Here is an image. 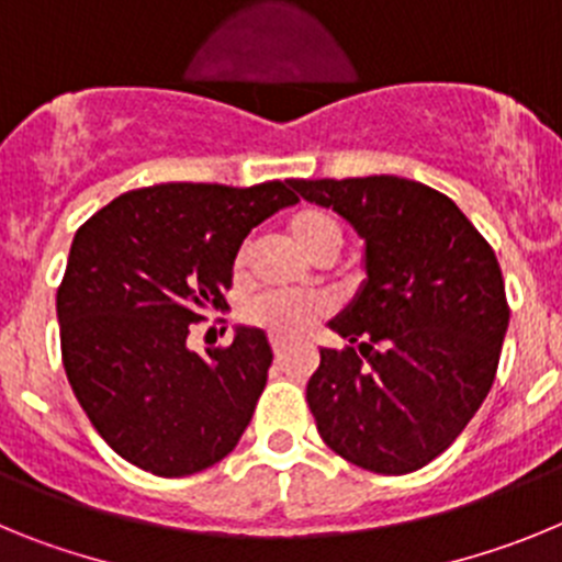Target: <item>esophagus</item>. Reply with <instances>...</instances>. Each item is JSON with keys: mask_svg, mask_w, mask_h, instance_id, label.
Returning <instances> with one entry per match:
<instances>
[{"mask_svg": "<svg viewBox=\"0 0 562 562\" xmlns=\"http://www.w3.org/2000/svg\"><path fill=\"white\" fill-rule=\"evenodd\" d=\"M272 351H276V357L278 360H281V357H284V351H286V342L281 340V337H272Z\"/></svg>", "mask_w": 562, "mask_h": 562, "instance_id": "esophagus-1", "label": "esophagus"}]
</instances>
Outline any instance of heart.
Listing matches in <instances>:
<instances>
[{"mask_svg": "<svg viewBox=\"0 0 562 562\" xmlns=\"http://www.w3.org/2000/svg\"><path fill=\"white\" fill-rule=\"evenodd\" d=\"M292 241L310 258L337 256L342 245L340 222L321 207H304L292 213L286 222ZM245 265V250H238L236 267ZM326 304L321 297L310 295H258L245 306V317L250 324L265 326L278 337H297L321 321Z\"/></svg>", "mask_w": 562, "mask_h": 562, "instance_id": "1", "label": "heart"}]
</instances>
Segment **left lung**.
<instances>
[{
    "label": "left lung",
    "mask_w": 562,
    "mask_h": 562,
    "mask_svg": "<svg viewBox=\"0 0 562 562\" xmlns=\"http://www.w3.org/2000/svg\"><path fill=\"white\" fill-rule=\"evenodd\" d=\"M362 245L360 290L329 321L306 385L321 439L351 464L405 475L459 439L493 389L509 310L498 258L450 196L394 173L292 180Z\"/></svg>",
    "instance_id": "8db88e82"
}]
</instances>
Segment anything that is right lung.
Listing matches in <instances>:
<instances>
[{
    "mask_svg": "<svg viewBox=\"0 0 562 562\" xmlns=\"http://www.w3.org/2000/svg\"><path fill=\"white\" fill-rule=\"evenodd\" d=\"M290 186L162 182L121 193L72 238L56 295L64 371L92 428L146 473H200L250 425L267 335L236 326L227 349L196 355L188 326L225 310L238 247L295 205Z\"/></svg>",
    "mask_w": 562,
    "mask_h": 562,
    "instance_id": "1",
    "label": "right lung"
}]
</instances>
